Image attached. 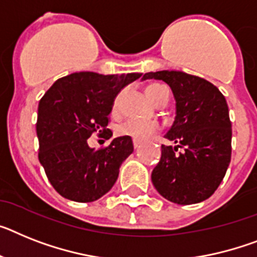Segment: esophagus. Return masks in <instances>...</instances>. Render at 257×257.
Here are the masks:
<instances>
[{
	"mask_svg": "<svg viewBox=\"0 0 257 257\" xmlns=\"http://www.w3.org/2000/svg\"><path fill=\"white\" fill-rule=\"evenodd\" d=\"M133 146H135V149H139L140 148V141H136V140H133Z\"/></svg>",
	"mask_w": 257,
	"mask_h": 257,
	"instance_id": "34e87169",
	"label": "esophagus"
}]
</instances>
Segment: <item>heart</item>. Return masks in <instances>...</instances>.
<instances>
[{
	"mask_svg": "<svg viewBox=\"0 0 257 257\" xmlns=\"http://www.w3.org/2000/svg\"><path fill=\"white\" fill-rule=\"evenodd\" d=\"M146 94L149 99L153 103L158 105L165 100H169V90L165 86L153 83L146 87ZM122 92H120L112 103V113H117L118 107H120V100H121ZM159 125L152 120H140V118H126L124 121L118 122L116 125V135L124 136V137H131L136 141H145L150 139L154 133L158 132Z\"/></svg>",
	"mask_w": 257,
	"mask_h": 257,
	"instance_id": "1",
	"label": "heart"
}]
</instances>
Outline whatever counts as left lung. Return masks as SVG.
<instances>
[{
    "mask_svg": "<svg viewBox=\"0 0 257 257\" xmlns=\"http://www.w3.org/2000/svg\"><path fill=\"white\" fill-rule=\"evenodd\" d=\"M162 79L171 87L176 116L152 172L155 189L179 205L209 198L225 178L231 161V121L225 96L213 83L176 70L145 73L142 79ZM183 149L177 153V148Z\"/></svg>",
    "mask_w": 257,
    "mask_h": 257,
    "instance_id": "obj_1",
    "label": "left lung"
}]
</instances>
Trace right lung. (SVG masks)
<instances>
[{"label":"right lung","mask_w":257,"mask_h":257,"mask_svg":"<svg viewBox=\"0 0 257 257\" xmlns=\"http://www.w3.org/2000/svg\"><path fill=\"white\" fill-rule=\"evenodd\" d=\"M141 75L73 73L57 79L40 99L39 161L62 197L91 202L115 184L120 166L133 153L132 139L117 137L96 150L88 146L87 139L94 133L111 139L107 125L112 103L122 87Z\"/></svg>","instance_id":"add662e5"}]
</instances>
